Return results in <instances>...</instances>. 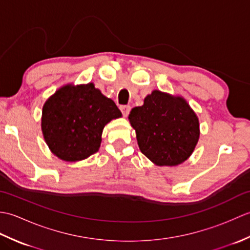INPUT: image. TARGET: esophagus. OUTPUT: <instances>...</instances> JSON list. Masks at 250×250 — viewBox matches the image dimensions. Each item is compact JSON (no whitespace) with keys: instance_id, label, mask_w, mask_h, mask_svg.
Segmentation results:
<instances>
[{"instance_id":"esophagus-1","label":"esophagus","mask_w":250,"mask_h":250,"mask_svg":"<svg viewBox=\"0 0 250 250\" xmlns=\"http://www.w3.org/2000/svg\"><path fill=\"white\" fill-rule=\"evenodd\" d=\"M120 110H121L122 115H124L125 117H126V116L129 115V113H130L131 107H130L129 105H122V106H120Z\"/></svg>"}]
</instances>
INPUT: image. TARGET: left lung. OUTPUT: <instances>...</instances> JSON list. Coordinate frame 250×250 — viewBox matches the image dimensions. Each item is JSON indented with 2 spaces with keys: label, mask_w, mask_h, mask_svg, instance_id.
Returning <instances> with one entry per match:
<instances>
[{
  "label": "left lung",
  "mask_w": 250,
  "mask_h": 250,
  "mask_svg": "<svg viewBox=\"0 0 250 250\" xmlns=\"http://www.w3.org/2000/svg\"><path fill=\"white\" fill-rule=\"evenodd\" d=\"M129 120L141 151L160 167L187 160L200 137L199 119L187 101L159 90L132 108Z\"/></svg>",
  "instance_id": "1"
}]
</instances>
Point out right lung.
<instances>
[{"label":"right lung","mask_w":250,"mask_h":250,"mask_svg":"<svg viewBox=\"0 0 250 250\" xmlns=\"http://www.w3.org/2000/svg\"><path fill=\"white\" fill-rule=\"evenodd\" d=\"M121 117L113 100L92 83L66 84L46 101L42 131L49 149L63 161L76 162L97 152L104 126Z\"/></svg>","instance_id":"right-lung-1"}]
</instances>
